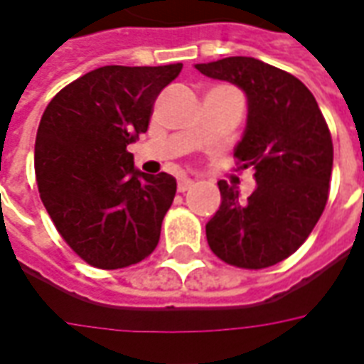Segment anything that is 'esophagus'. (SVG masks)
Segmentation results:
<instances>
[{"label":"esophagus","instance_id":"1","mask_svg":"<svg viewBox=\"0 0 364 364\" xmlns=\"http://www.w3.org/2000/svg\"><path fill=\"white\" fill-rule=\"evenodd\" d=\"M193 185H195V181H193V179L183 177V179H179V183H177V191H179V193H185V191H189Z\"/></svg>","mask_w":364,"mask_h":364}]
</instances>
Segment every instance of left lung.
Instances as JSON below:
<instances>
[{"label":"left lung","instance_id":"left-lung-1","mask_svg":"<svg viewBox=\"0 0 364 364\" xmlns=\"http://www.w3.org/2000/svg\"><path fill=\"white\" fill-rule=\"evenodd\" d=\"M195 67L247 94V129L235 158L257 179L245 203L233 185L218 181L222 204L206 223L210 249L237 268L278 264L305 243L328 203L330 129L311 90L278 67L241 55Z\"/></svg>","mask_w":364,"mask_h":364}]
</instances>
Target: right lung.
<instances>
[{"label": "right lung", "instance_id": "add662e5", "mask_svg": "<svg viewBox=\"0 0 364 364\" xmlns=\"http://www.w3.org/2000/svg\"><path fill=\"white\" fill-rule=\"evenodd\" d=\"M181 69L183 63L100 67L46 107L34 144L40 198L86 264L127 268L160 241L177 183L164 171L134 169L127 146L146 133L158 94Z\"/></svg>", "mask_w": 364, "mask_h": 364}]
</instances>
